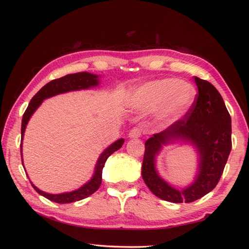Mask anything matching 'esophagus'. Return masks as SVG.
I'll use <instances>...</instances> for the list:
<instances>
[{
    "instance_id": "1",
    "label": "esophagus",
    "mask_w": 249,
    "mask_h": 249,
    "mask_svg": "<svg viewBox=\"0 0 249 249\" xmlns=\"http://www.w3.org/2000/svg\"><path fill=\"white\" fill-rule=\"evenodd\" d=\"M141 136V129L139 127H135L131 129L129 133H128V137L130 139H136V138H139Z\"/></svg>"
}]
</instances>
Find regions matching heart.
<instances>
[{"label": "heart", "instance_id": "obj_1", "mask_svg": "<svg viewBox=\"0 0 249 249\" xmlns=\"http://www.w3.org/2000/svg\"><path fill=\"white\" fill-rule=\"evenodd\" d=\"M195 89L174 78L160 79L141 84L129 94V107L142 112H150L158 108L156 123L167 127L181 119L193 105Z\"/></svg>", "mask_w": 249, "mask_h": 249}]
</instances>
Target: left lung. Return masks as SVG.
Returning a JSON list of instances; mask_svg holds the SVG:
<instances>
[{"mask_svg":"<svg viewBox=\"0 0 249 249\" xmlns=\"http://www.w3.org/2000/svg\"><path fill=\"white\" fill-rule=\"evenodd\" d=\"M198 95L183 120L145 142L142 178L156 197L172 203H189L202 198L217 185L231 151V118L224 99L213 84L195 77ZM183 142L198 154L197 173L188 187L178 190L156 169V157L163 146Z\"/></svg>","mask_w":249,"mask_h":249,"instance_id":"left-lung-1","label":"left lung"}]
</instances>
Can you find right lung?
I'll return each mask as SVG.
<instances>
[{"mask_svg": "<svg viewBox=\"0 0 249 249\" xmlns=\"http://www.w3.org/2000/svg\"><path fill=\"white\" fill-rule=\"evenodd\" d=\"M97 86H99V76L94 75V73H91V72L83 71V72L71 73V75H66L62 78L54 79V80L47 83L46 86H44L34 95V97L31 99L28 108L25 110L22 118V123H21V160H22V165H23L22 140H23L26 125H28L31 116L33 115L36 109L38 108L41 105V103L44 102V99L50 98L59 94L71 92V91H80V89H88ZM123 143H124V139L121 138L119 140H116L115 142H113L111 145H109L98 157L96 166H95V169H94L93 177L91 178V179H89V181L87 182L86 184H83L80 188L72 190V192L63 193V194L45 193L39 188H37L31 181L30 182L37 193L41 196H44L45 198L53 201V202H56V203H71V202H75V201L88 198L89 196H91L92 194L96 192V190L99 188L100 184H102V179H103L102 174H103V169L105 167L106 160H107L108 157L111 154H113L115 151L121 149Z\"/></svg>", "mask_w": 249, "mask_h": 249, "instance_id": "right-lung-1", "label": "right lung"}]
</instances>
